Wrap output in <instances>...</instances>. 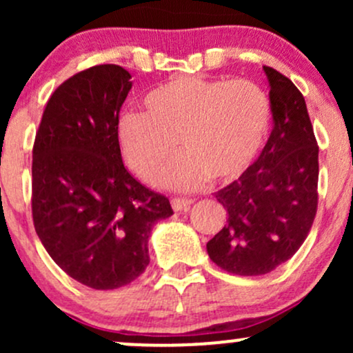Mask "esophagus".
<instances>
[{
    "mask_svg": "<svg viewBox=\"0 0 353 353\" xmlns=\"http://www.w3.org/2000/svg\"><path fill=\"white\" fill-rule=\"evenodd\" d=\"M192 199H188V197H172L171 205L174 210H188L192 204Z\"/></svg>",
    "mask_w": 353,
    "mask_h": 353,
    "instance_id": "obj_1",
    "label": "esophagus"
}]
</instances>
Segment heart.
I'll return each mask as SVG.
<instances>
[{
    "instance_id": "obj_1",
    "label": "heart",
    "mask_w": 353,
    "mask_h": 353,
    "mask_svg": "<svg viewBox=\"0 0 353 353\" xmlns=\"http://www.w3.org/2000/svg\"><path fill=\"white\" fill-rule=\"evenodd\" d=\"M143 109L117 119L124 163L152 184L179 144L184 156L164 176L174 189L237 179L257 157L272 121L267 91L244 78L179 76L149 91Z\"/></svg>"
}]
</instances>
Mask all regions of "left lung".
<instances>
[{"label":"left lung","mask_w":353,"mask_h":353,"mask_svg":"<svg viewBox=\"0 0 353 353\" xmlns=\"http://www.w3.org/2000/svg\"><path fill=\"white\" fill-rule=\"evenodd\" d=\"M274 129L247 171L216 194L228 224L208 242L210 261L236 275H262L289 261L309 236L319 204V145L305 99L264 66Z\"/></svg>","instance_id":"8db88e82"}]
</instances>
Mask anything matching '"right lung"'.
Returning a JSON list of instances; mask_svg holds the SVG:
<instances>
[{"label": "right lung", "instance_id": "right-lung-1", "mask_svg": "<svg viewBox=\"0 0 353 353\" xmlns=\"http://www.w3.org/2000/svg\"><path fill=\"white\" fill-rule=\"evenodd\" d=\"M129 79L117 64L68 78L48 99L33 144L36 234L64 272L96 290L136 281L152 225L174 214L123 164L116 128Z\"/></svg>", "mask_w": 353, "mask_h": 353}]
</instances>
